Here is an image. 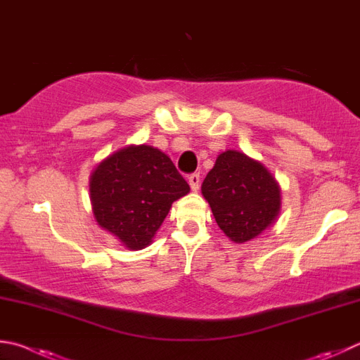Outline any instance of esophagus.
Here are the masks:
<instances>
[{
	"label": "esophagus",
	"instance_id": "obj_1",
	"mask_svg": "<svg viewBox=\"0 0 360 360\" xmlns=\"http://www.w3.org/2000/svg\"><path fill=\"white\" fill-rule=\"evenodd\" d=\"M200 182H201L200 173H193V174L188 176V184H191V188L193 192H197L200 188Z\"/></svg>",
	"mask_w": 360,
	"mask_h": 360
}]
</instances>
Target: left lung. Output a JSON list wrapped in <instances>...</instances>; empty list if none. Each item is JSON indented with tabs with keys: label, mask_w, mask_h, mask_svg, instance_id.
Wrapping results in <instances>:
<instances>
[{
	"label": "left lung",
	"mask_w": 360,
	"mask_h": 360,
	"mask_svg": "<svg viewBox=\"0 0 360 360\" xmlns=\"http://www.w3.org/2000/svg\"><path fill=\"white\" fill-rule=\"evenodd\" d=\"M201 193L214 219L233 243L244 244L276 221L280 187L259 162L228 149L202 181Z\"/></svg>",
	"instance_id": "1"
}]
</instances>
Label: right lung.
I'll use <instances>...</instances> for the list:
<instances>
[{"mask_svg": "<svg viewBox=\"0 0 360 360\" xmlns=\"http://www.w3.org/2000/svg\"><path fill=\"white\" fill-rule=\"evenodd\" d=\"M89 192L97 224L130 250H141L153 243L173 201L191 187L167 154L132 145L96 167Z\"/></svg>", "mask_w": 360, "mask_h": 360, "instance_id": "add662e5", "label": "right lung"}]
</instances>
